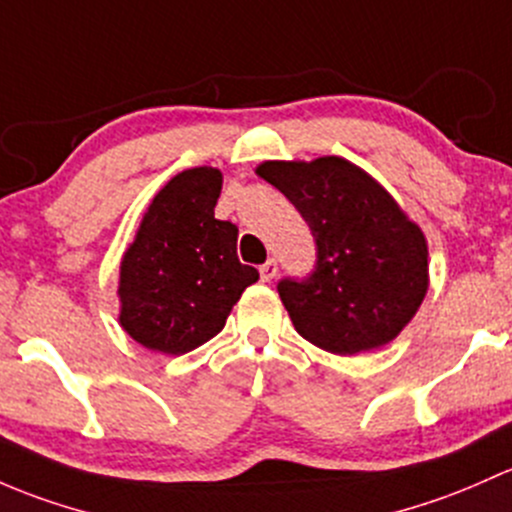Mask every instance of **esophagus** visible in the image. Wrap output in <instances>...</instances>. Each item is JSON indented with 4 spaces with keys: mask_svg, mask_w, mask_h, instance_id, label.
Segmentation results:
<instances>
[{
    "mask_svg": "<svg viewBox=\"0 0 512 512\" xmlns=\"http://www.w3.org/2000/svg\"><path fill=\"white\" fill-rule=\"evenodd\" d=\"M260 277H262V282H272V279L277 277V262L267 260L265 265L260 267Z\"/></svg>",
    "mask_w": 512,
    "mask_h": 512,
    "instance_id": "obj_1",
    "label": "esophagus"
}]
</instances>
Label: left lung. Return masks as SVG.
Wrapping results in <instances>:
<instances>
[{"instance_id": "8db88e82", "label": "left lung", "mask_w": 512, "mask_h": 512, "mask_svg": "<svg viewBox=\"0 0 512 512\" xmlns=\"http://www.w3.org/2000/svg\"><path fill=\"white\" fill-rule=\"evenodd\" d=\"M255 171L294 203L316 240L311 277L277 287L299 336L333 355L395 341L429 289L422 228L343 157L262 161Z\"/></svg>"}]
</instances>
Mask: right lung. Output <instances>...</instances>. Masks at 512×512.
<instances>
[{"mask_svg":"<svg viewBox=\"0 0 512 512\" xmlns=\"http://www.w3.org/2000/svg\"><path fill=\"white\" fill-rule=\"evenodd\" d=\"M223 174H176L142 215L120 262V326L144 348L181 355L223 331L255 267L238 260V228L215 218Z\"/></svg>","mask_w":512,"mask_h":512,"instance_id":"right-lung-1","label":"right lung"}]
</instances>
